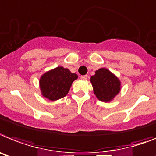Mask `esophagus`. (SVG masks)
Wrapping results in <instances>:
<instances>
[{"mask_svg":"<svg viewBox=\"0 0 156 156\" xmlns=\"http://www.w3.org/2000/svg\"><path fill=\"white\" fill-rule=\"evenodd\" d=\"M88 78V75H82L81 76V79L82 80H86Z\"/></svg>","mask_w":156,"mask_h":156,"instance_id":"1","label":"esophagus"}]
</instances>
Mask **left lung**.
<instances>
[{
	"label": "left lung",
	"instance_id": "1",
	"mask_svg": "<svg viewBox=\"0 0 156 156\" xmlns=\"http://www.w3.org/2000/svg\"><path fill=\"white\" fill-rule=\"evenodd\" d=\"M90 82L94 94L98 99L103 102H109L120 93V82L114 74L106 68H100L91 76Z\"/></svg>",
	"mask_w": 156,
	"mask_h": 156
}]
</instances>
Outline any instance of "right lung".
Instances as JSON below:
<instances>
[{
  "mask_svg": "<svg viewBox=\"0 0 156 156\" xmlns=\"http://www.w3.org/2000/svg\"><path fill=\"white\" fill-rule=\"evenodd\" d=\"M78 75L62 66L45 72L40 78V88L43 97L56 101L68 94L72 83Z\"/></svg>",
  "mask_w": 156,
  "mask_h": 156,
  "instance_id": "add662e5",
  "label": "right lung"
}]
</instances>
